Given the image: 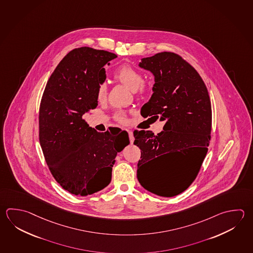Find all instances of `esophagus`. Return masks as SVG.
<instances>
[{"instance_id":"esophagus-1","label":"esophagus","mask_w":253,"mask_h":253,"mask_svg":"<svg viewBox=\"0 0 253 253\" xmlns=\"http://www.w3.org/2000/svg\"><path fill=\"white\" fill-rule=\"evenodd\" d=\"M128 134H129V141H130V143H133L134 137L133 133H132V131H130V130H128Z\"/></svg>"}]
</instances>
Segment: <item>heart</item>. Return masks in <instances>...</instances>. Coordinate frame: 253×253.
<instances>
[{"label":"heart","mask_w":253,"mask_h":253,"mask_svg":"<svg viewBox=\"0 0 253 253\" xmlns=\"http://www.w3.org/2000/svg\"><path fill=\"white\" fill-rule=\"evenodd\" d=\"M116 81H119L124 86H127L129 89L134 91L138 95H143L147 94L150 90V84L148 81H143V76L138 70L130 66L129 64H122L115 70L114 73ZM96 98L98 101L105 100L107 95V86L104 82H99L96 86L95 91ZM115 117L117 121L121 123H124L126 121V117L124 113L118 112Z\"/></svg>","instance_id":"b5f03b06"}]
</instances>
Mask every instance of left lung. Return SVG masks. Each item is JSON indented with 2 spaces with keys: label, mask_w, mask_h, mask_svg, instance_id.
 Masks as SVG:
<instances>
[{
  "label": "left lung",
  "mask_w": 253,
  "mask_h": 253,
  "mask_svg": "<svg viewBox=\"0 0 253 253\" xmlns=\"http://www.w3.org/2000/svg\"><path fill=\"white\" fill-rule=\"evenodd\" d=\"M138 66L155 77L154 93L142 106L141 115L159 117L166 124L158 135L134 131V144L141 150L137 177L147 191L173 197L195 180L208 152L212 124L210 95L200 74L176 53L143 58ZM172 152H183L188 165L176 175L166 177L160 172V158Z\"/></svg>",
  "instance_id": "8db88e82"
}]
</instances>
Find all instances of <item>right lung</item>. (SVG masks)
<instances>
[{
  "instance_id": "1",
  "label": "right lung",
  "mask_w": 253,
  "mask_h": 253,
  "mask_svg": "<svg viewBox=\"0 0 253 253\" xmlns=\"http://www.w3.org/2000/svg\"><path fill=\"white\" fill-rule=\"evenodd\" d=\"M115 53L90 47L73 49L52 73L39 108V141L54 179L74 195L103 190L112 179L117 153L129 145L127 131L98 132L82 118L97 106L104 66Z\"/></svg>"
}]
</instances>
